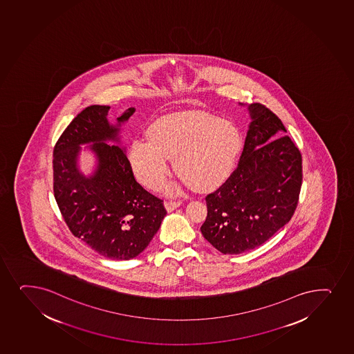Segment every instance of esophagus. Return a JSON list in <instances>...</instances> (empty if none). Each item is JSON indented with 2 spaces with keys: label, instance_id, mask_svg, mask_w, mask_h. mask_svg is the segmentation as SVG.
<instances>
[{
  "label": "esophagus",
  "instance_id": "obj_1",
  "mask_svg": "<svg viewBox=\"0 0 354 354\" xmlns=\"http://www.w3.org/2000/svg\"><path fill=\"white\" fill-rule=\"evenodd\" d=\"M181 201H166L165 203V207H166V209H167L168 212H173L174 209H176L178 207L181 205Z\"/></svg>",
  "mask_w": 354,
  "mask_h": 354
}]
</instances>
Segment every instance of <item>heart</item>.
I'll use <instances>...</instances> for the list:
<instances>
[{
	"label": "heart",
	"mask_w": 354,
	"mask_h": 354,
	"mask_svg": "<svg viewBox=\"0 0 354 354\" xmlns=\"http://www.w3.org/2000/svg\"><path fill=\"white\" fill-rule=\"evenodd\" d=\"M148 141L131 142L128 160L140 183L155 189L169 174H176L195 191L221 186L234 169L243 140L234 124L203 111L178 113L151 123ZM174 187L168 186L171 192Z\"/></svg>",
	"instance_id": "1"
}]
</instances>
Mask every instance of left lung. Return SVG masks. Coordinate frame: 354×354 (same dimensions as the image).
<instances>
[{
  "mask_svg": "<svg viewBox=\"0 0 354 354\" xmlns=\"http://www.w3.org/2000/svg\"><path fill=\"white\" fill-rule=\"evenodd\" d=\"M250 119L238 167L206 196L201 233L223 254L259 247L293 216L302 181L301 153L273 111L248 106Z\"/></svg>",
  "mask_w": 354,
  "mask_h": 354,
  "instance_id": "obj_1",
  "label": "left lung"
}]
</instances>
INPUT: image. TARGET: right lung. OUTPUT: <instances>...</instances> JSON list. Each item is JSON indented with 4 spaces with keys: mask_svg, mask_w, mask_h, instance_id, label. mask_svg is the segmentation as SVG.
I'll list each match as a JSON object with an SVG mask.
<instances>
[{
    "mask_svg": "<svg viewBox=\"0 0 354 354\" xmlns=\"http://www.w3.org/2000/svg\"><path fill=\"white\" fill-rule=\"evenodd\" d=\"M109 106L94 104L77 114L54 147V196L61 214L76 238L99 254L129 260L146 250L159 231L167 212L163 201L136 183L124 147L121 124L136 108H128L108 121ZM89 144L96 154L95 173L86 177L78 169L80 145Z\"/></svg>",
    "mask_w": 354,
    "mask_h": 354,
    "instance_id": "obj_1",
    "label": "right lung"
}]
</instances>
